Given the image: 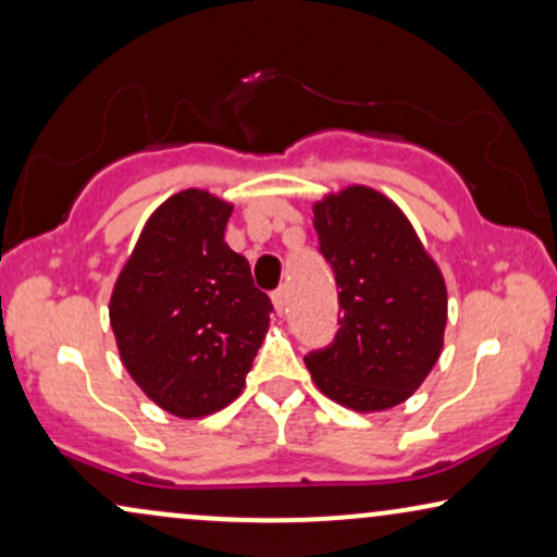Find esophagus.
I'll return each instance as SVG.
<instances>
[{"instance_id": "34e87169", "label": "esophagus", "mask_w": 557, "mask_h": 557, "mask_svg": "<svg viewBox=\"0 0 557 557\" xmlns=\"http://www.w3.org/2000/svg\"><path fill=\"white\" fill-rule=\"evenodd\" d=\"M272 302H274V308H277V313L285 311V302H287V287L285 285H280L277 290H272Z\"/></svg>"}]
</instances>
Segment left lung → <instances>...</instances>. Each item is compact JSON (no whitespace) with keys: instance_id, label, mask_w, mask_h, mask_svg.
I'll list each match as a JSON object with an SVG mask.
<instances>
[{"instance_id":"obj_1","label":"left lung","mask_w":557,"mask_h":557,"mask_svg":"<svg viewBox=\"0 0 557 557\" xmlns=\"http://www.w3.org/2000/svg\"><path fill=\"white\" fill-rule=\"evenodd\" d=\"M319 251L339 287V331L306 355L313 383L355 411H385L424 383L442 351L445 280L408 218L370 187L315 202Z\"/></svg>"}]
</instances>
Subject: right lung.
Here are the masks:
<instances>
[{"label":"right lung","mask_w":557,"mask_h":557,"mask_svg":"<svg viewBox=\"0 0 557 557\" xmlns=\"http://www.w3.org/2000/svg\"><path fill=\"white\" fill-rule=\"evenodd\" d=\"M228 202L172 195L140 231L110 298L121 360L153 404L182 419L228 406L246 383L272 300L223 242Z\"/></svg>","instance_id":"right-lung-1"}]
</instances>
